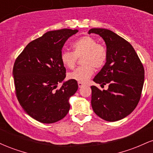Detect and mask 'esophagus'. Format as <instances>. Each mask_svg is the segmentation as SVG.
<instances>
[{
  "instance_id": "34e87169",
  "label": "esophagus",
  "mask_w": 153,
  "mask_h": 153,
  "mask_svg": "<svg viewBox=\"0 0 153 153\" xmlns=\"http://www.w3.org/2000/svg\"><path fill=\"white\" fill-rule=\"evenodd\" d=\"M78 87L79 88H81V87H82L84 85L83 83H82V82H78Z\"/></svg>"
}]
</instances>
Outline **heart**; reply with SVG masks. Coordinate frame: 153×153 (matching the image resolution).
I'll list each match as a JSON object with an SVG mask.
<instances>
[{
	"mask_svg": "<svg viewBox=\"0 0 153 153\" xmlns=\"http://www.w3.org/2000/svg\"><path fill=\"white\" fill-rule=\"evenodd\" d=\"M96 39L91 36H83L74 42L73 52L63 50L60 54L61 62L65 68H73L77 57H81L83 65L78 67L68 74V78L80 82H85L91 78L96 69H101L106 65L108 53L106 47L97 43Z\"/></svg>",
	"mask_w": 153,
	"mask_h": 153,
	"instance_id": "heart-1",
	"label": "heart"
}]
</instances>
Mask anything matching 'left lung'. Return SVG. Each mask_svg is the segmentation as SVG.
<instances>
[{"label": "left lung", "mask_w": 153, "mask_h": 153, "mask_svg": "<svg viewBox=\"0 0 153 153\" xmlns=\"http://www.w3.org/2000/svg\"><path fill=\"white\" fill-rule=\"evenodd\" d=\"M88 33L100 35L108 53L106 65L94 81L101 86L108 84V88L91 87L93 110L108 122L120 120L130 114L140 101L145 80L143 65L131 44L112 31L94 28Z\"/></svg>", "instance_id": "1"}]
</instances>
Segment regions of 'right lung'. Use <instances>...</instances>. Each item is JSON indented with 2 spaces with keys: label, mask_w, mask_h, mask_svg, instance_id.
<instances>
[{
  "label": "right lung",
  "mask_w": 153,
  "mask_h": 153,
  "mask_svg": "<svg viewBox=\"0 0 153 153\" xmlns=\"http://www.w3.org/2000/svg\"><path fill=\"white\" fill-rule=\"evenodd\" d=\"M77 29L50 31L28 44L13 68L16 96L26 113L45 124L64 118L70 109L69 98L78 90L76 80L57 85L66 77L61 62L64 44Z\"/></svg>",
  "instance_id": "obj_1"
}]
</instances>
